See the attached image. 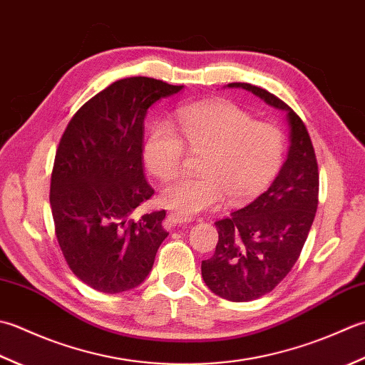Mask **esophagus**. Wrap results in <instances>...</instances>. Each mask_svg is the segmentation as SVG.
I'll use <instances>...</instances> for the list:
<instances>
[{"mask_svg": "<svg viewBox=\"0 0 365 365\" xmlns=\"http://www.w3.org/2000/svg\"><path fill=\"white\" fill-rule=\"evenodd\" d=\"M167 220L170 222V225H182V224H187V222H190V217H184V215L178 214V212H170L167 215Z\"/></svg>", "mask_w": 365, "mask_h": 365, "instance_id": "34e87169", "label": "esophagus"}]
</instances>
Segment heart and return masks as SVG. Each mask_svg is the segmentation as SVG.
I'll list each match as a JSON object with an SVG mask.
<instances>
[{
    "instance_id": "b5f03b06",
    "label": "heart",
    "mask_w": 365,
    "mask_h": 365,
    "mask_svg": "<svg viewBox=\"0 0 365 365\" xmlns=\"http://www.w3.org/2000/svg\"><path fill=\"white\" fill-rule=\"evenodd\" d=\"M178 132L160 121L148 133L143 158L150 172L168 181L192 153H205L200 176H181L162 192L168 210L193 217L224 203H245L266 190L284 167L288 137L280 125L255 121L232 102L185 106L178 113ZM182 135L180 136L179 133Z\"/></svg>"
}]
</instances>
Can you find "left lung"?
Listing matches in <instances>:
<instances>
[{"label": "left lung", "instance_id": "left-lung-1", "mask_svg": "<svg viewBox=\"0 0 365 365\" xmlns=\"http://www.w3.org/2000/svg\"><path fill=\"white\" fill-rule=\"evenodd\" d=\"M244 88L288 113L292 146L271 187L242 210L215 222L219 241L202 262L205 284L224 299L249 302L271 293L301 255L318 206V163L306 124L277 96L250 83Z\"/></svg>", "mask_w": 365, "mask_h": 365}]
</instances>
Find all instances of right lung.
<instances>
[{
  "label": "right lung",
  "instance_id": "obj_1",
  "mask_svg": "<svg viewBox=\"0 0 365 365\" xmlns=\"http://www.w3.org/2000/svg\"><path fill=\"white\" fill-rule=\"evenodd\" d=\"M182 86L162 80H118L83 103L59 140L50 181L55 235L66 263L98 292L138 287L167 237L165 210L132 211L154 195L143 173L146 111Z\"/></svg>",
  "mask_w": 365,
  "mask_h": 365
}]
</instances>
